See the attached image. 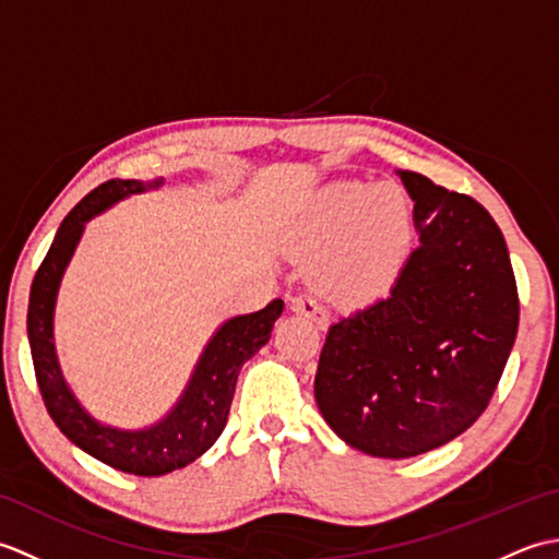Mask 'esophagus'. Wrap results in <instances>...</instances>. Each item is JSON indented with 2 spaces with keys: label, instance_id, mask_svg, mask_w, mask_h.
Wrapping results in <instances>:
<instances>
[{
  "label": "esophagus",
  "instance_id": "1",
  "mask_svg": "<svg viewBox=\"0 0 559 559\" xmlns=\"http://www.w3.org/2000/svg\"><path fill=\"white\" fill-rule=\"evenodd\" d=\"M290 310L298 312V314H305L307 319H312L317 329H326V324H329V317L324 312V307L317 305L310 298V295H295V298H290Z\"/></svg>",
  "mask_w": 559,
  "mask_h": 559
}]
</instances>
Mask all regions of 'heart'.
I'll list each match as a JSON object with an SVG mask.
<instances>
[{
  "mask_svg": "<svg viewBox=\"0 0 559 559\" xmlns=\"http://www.w3.org/2000/svg\"><path fill=\"white\" fill-rule=\"evenodd\" d=\"M415 201L401 182H334L310 199L290 228V245L312 259L317 293L358 310L391 293L408 264Z\"/></svg>",
  "mask_w": 559,
  "mask_h": 559,
  "instance_id": "obj_1",
  "label": "heart"
}]
</instances>
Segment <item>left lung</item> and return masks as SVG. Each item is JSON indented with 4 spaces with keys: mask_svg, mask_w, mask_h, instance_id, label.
Instances as JSON below:
<instances>
[{
    "mask_svg": "<svg viewBox=\"0 0 559 559\" xmlns=\"http://www.w3.org/2000/svg\"><path fill=\"white\" fill-rule=\"evenodd\" d=\"M418 247L386 298L329 329L314 399L331 430L379 459L442 447L480 418L519 329L502 230L476 199L399 170Z\"/></svg>",
    "mask_w": 559,
    "mask_h": 559,
    "instance_id": "1",
    "label": "left lung"
}]
</instances>
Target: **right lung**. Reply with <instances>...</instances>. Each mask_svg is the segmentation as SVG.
I'll use <instances>...</instances> for the list:
<instances>
[{"mask_svg": "<svg viewBox=\"0 0 559 559\" xmlns=\"http://www.w3.org/2000/svg\"><path fill=\"white\" fill-rule=\"evenodd\" d=\"M158 187H163V177L151 182L110 180L83 197L59 225L50 252L35 273L28 300L33 367L50 418L67 439L93 459L122 473L146 478L185 468L213 447L228 423L237 374L261 346H266L271 329L283 312V300H273L264 310L230 317L228 322H223L201 350L180 399L158 423L141 430H124V427L100 423L81 406L67 384L55 348L59 283L91 218L100 216L117 201Z\"/></svg>", "mask_w": 559, "mask_h": 559, "instance_id": "right-lung-1", "label": "right lung"}]
</instances>
